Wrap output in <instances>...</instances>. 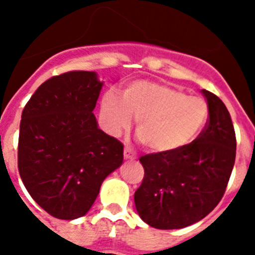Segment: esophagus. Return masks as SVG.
<instances>
[{"label":"esophagus","instance_id":"34e87169","mask_svg":"<svg viewBox=\"0 0 255 255\" xmlns=\"http://www.w3.org/2000/svg\"><path fill=\"white\" fill-rule=\"evenodd\" d=\"M124 158H125V159H135V158H136V155H135V153L132 152L130 148L126 147L125 149H124Z\"/></svg>","mask_w":255,"mask_h":255}]
</instances>
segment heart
Listing matches in <instances>:
<instances>
[{
	"label": "heart",
	"mask_w": 255,
	"mask_h": 255,
	"mask_svg": "<svg viewBox=\"0 0 255 255\" xmlns=\"http://www.w3.org/2000/svg\"><path fill=\"white\" fill-rule=\"evenodd\" d=\"M136 117V135L149 152L172 154L185 149L200 135L209 119V106L202 97L163 83L134 80L121 91V101L107 93L101 101L106 131L117 136Z\"/></svg>",
	"instance_id": "1"
}]
</instances>
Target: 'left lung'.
<instances>
[{"label":"left lung","mask_w":255,"mask_h":255,"mask_svg":"<svg viewBox=\"0 0 255 255\" xmlns=\"http://www.w3.org/2000/svg\"><path fill=\"white\" fill-rule=\"evenodd\" d=\"M204 130L185 149L140 158L144 179L135 191V208L154 229H184L203 220L224 197L236 155L233 121L224 102L211 92Z\"/></svg>","instance_id":"obj_1"}]
</instances>
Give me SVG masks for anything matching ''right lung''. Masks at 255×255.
Instances as JSON below:
<instances>
[{"instance_id":"right-lung-1","label":"right lung","mask_w":255,"mask_h":255,"mask_svg":"<svg viewBox=\"0 0 255 255\" xmlns=\"http://www.w3.org/2000/svg\"><path fill=\"white\" fill-rule=\"evenodd\" d=\"M103 82L96 71L48 79L22 110L17 166L30 197L49 215H87L102 182L123 164L124 145L93 114Z\"/></svg>"}]
</instances>
